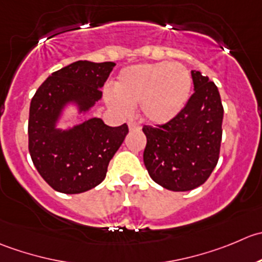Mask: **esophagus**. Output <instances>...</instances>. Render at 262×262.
Listing matches in <instances>:
<instances>
[{
  "instance_id": "obj_1",
  "label": "esophagus",
  "mask_w": 262,
  "mask_h": 262,
  "mask_svg": "<svg viewBox=\"0 0 262 262\" xmlns=\"http://www.w3.org/2000/svg\"><path fill=\"white\" fill-rule=\"evenodd\" d=\"M128 128H130V131H139L140 128H141V126H140L139 123L134 122V121H130V122H128Z\"/></svg>"
}]
</instances>
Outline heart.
I'll return each instance as SVG.
<instances>
[{"instance_id": "b5f03b06", "label": "heart", "mask_w": 262, "mask_h": 262, "mask_svg": "<svg viewBox=\"0 0 262 262\" xmlns=\"http://www.w3.org/2000/svg\"><path fill=\"white\" fill-rule=\"evenodd\" d=\"M192 89L190 71L178 62H154L126 67L105 102L120 115H130L140 104L141 115L152 125L174 120L187 104Z\"/></svg>"}]
</instances>
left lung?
<instances>
[{
    "label": "left lung",
    "mask_w": 262,
    "mask_h": 262,
    "mask_svg": "<svg viewBox=\"0 0 262 262\" xmlns=\"http://www.w3.org/2000/svg\"><path fill=\"white\" fill-rule=\"evenodd\" d=\"M193 94L182 112L164 125L144 126V164L154 182L170 191L203 185L219 159L223 110L219 90L208 76L191 71Z\"/></svg>",
    "instance_id": "left-lung-1"
}]
</instances>
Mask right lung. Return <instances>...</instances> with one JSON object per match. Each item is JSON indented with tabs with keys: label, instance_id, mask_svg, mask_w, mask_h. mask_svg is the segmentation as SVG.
Returning a JSON list of instances; mask_svg holds the SVG:
<instances>
[{
	"label": "right lung",
	"instance_id": "obj_1",
	"mask_svg": "<svg viewBox=\"0 0 262 262\" xmlns=\"http://www.w3.org/2000/svg\"><path fill=\"white\" fill-rule=\"evenodd\" d=\"M115 62L76 61L49 75L30 103L29 152L43 180L58 192L74 195L92 190L107 174L111 159L122 145L126 123L111 127L92 117L59 128L70 108L79 118L102 99V89Z\"/></svg>",
	"mask_w": 262,
	"mask_h": 262
}]
</instances>
